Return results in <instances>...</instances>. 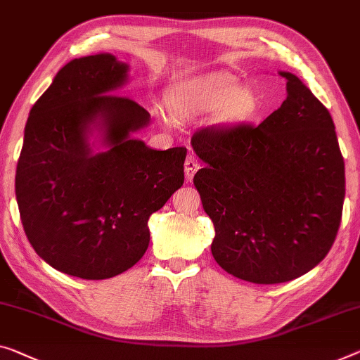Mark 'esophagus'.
<instances>
[{
  "label": "esophagus",
  "instance_id": "1",
  "mask_svg": "<svg viewBox=\"0 0 360 360\" xmlns=\"http://www.w3.org/2000/svg\"><path fill=\"white\" fill-rule=\"evenodd\" d=\"M198 168H200V162H198L195 155H189V157L186 158V163H184V171H186L187 181H191L192 178H194V174L197 173Z\"/></svg>",
  "mask_w": 360,
  "mask_h": 360
}]
</instances>
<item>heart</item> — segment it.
I'll list each match as a JSON object with an SVG mask.
<instances>
[{
    "instance_id": "obj_1",
    "label": "heart",
    "mask_w": 360,
    "mask_h": 360,
    "mask_svg": "<svg viewBox=\"0 0 360 360\" xmlns=\"http://www.w3.org/2000/svg\"><path fill=\"white\" fill-rule=\"evenodd\" d=\"M238 79L228 72L192 77L176 84L168 94L169 110L178 116L197 115L221 106L224 120H240L254 110V95L238 89Z\"/></svg>"
}]
</instances>
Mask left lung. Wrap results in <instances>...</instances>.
Masks as SVG:
<instances>
[{"mask_svg": "<svg viewBox=\"0 0 360 360\" xmlns=\"http://www.w3.org/2000/svg\"><path fill=\"white\" fill-rule=\"evenodd\" d=\"M280 74L288 96L262 124H213L191 139L207 163L194 184L214 226L213 259L257 284L296 280L325 259L346 192L330 111L299 77Z\"/></svg>", "mask_w": 360, "mask_h": 360, "instance_id": "obj_1", "label": "left lung"}]
</instances>
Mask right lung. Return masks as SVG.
I'll list each match as a JSON object with an SVG mask.
<instances>
[{"label":"right lung","mask_w":360,"mask_h":360,"mask_svg":"<svg viewBox=\"0 0 360 360\" xmlns=\"http://www.w3.org/2000/svg\"><path fill=\"white\" fill-rule=\"evenodd\" d=\"M126 77L127 66L112 55L61 68L32 106L15 171L30 245L48 265L84 280L136 265L150 243V214L184 182L186 147L152 150L131 137L150 115L115 94ZM96 119L110 150L94 155L84 134Z\"/></svg>","instance_id":"1"}]
</instances>
